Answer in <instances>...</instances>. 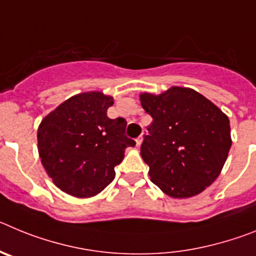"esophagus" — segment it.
<instances>
[{"instance_id": "34e87169", "label": "esophagus", "mask_w": 256, "mask_h": 256, "mask_svg": "<svg viewBox=\"0 0 256 256\" xmlns=\"http://www.w3.org/2000/svg\"><path fill=\"white\" fill-rule=\"evenodd\" d=\"M142 140H144V138H142V136H140L136 140V144H137V148H140V146H141V144H142Z\"/></svg>"}]
</instances>
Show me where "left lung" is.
<instances>
[{
	"instance_id": "1",
	"label": "left lung",
	"mask_w": 256,
	"mask_h": 256,
	"mask_svg": "<svg viewBox=\"0 0 256 256\" xmlns=\"http://www.w3.org/2000/svg\"><path fill=\"white\" fill-rule=\"evenodd\" d=\"M152 116L141 156L151 180L174 198L198 195L220 174L230 140V119L195 90L170 87L160 94H140Z\"/></svg>"
}]
</instances>
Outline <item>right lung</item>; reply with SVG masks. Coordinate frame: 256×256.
Returning <instances> with one entry per match:
<instances>
[{
	"label": "right lung",
	"instance_id": "add662e5",
	"mask_svg": "<svg viewBox=\"0 0 256 256\" xmlns=\"http://www.w3.org/2000/svg\"><path fill=\"white\" fill-rule=\"evenodd\" d=\"M112 104V97L102 92H84L68 98L40 122V162L65 194L76 198L100 194L114 180L124 150L136 144L126 136V119L106 115Z\"/></svg>",
	"mask_w": 256,
	"mask_h": 256
}]
</instances>
